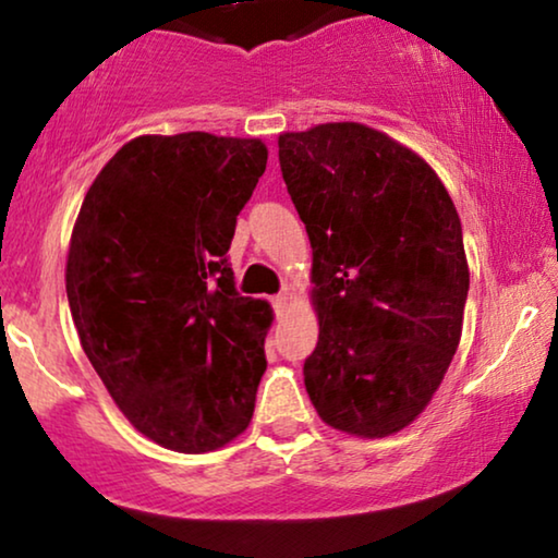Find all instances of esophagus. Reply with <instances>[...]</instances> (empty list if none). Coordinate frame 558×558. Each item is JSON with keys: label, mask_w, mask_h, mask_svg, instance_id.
Returning a JSON list of instances; mask_svg holds the SVG:
<instances>
[{"label": "esophagus", "mask_w": 558, "mask_h": 558, "mask_svg": "<svg viewBox=\"0 0 558 558\" xmlns=\"http://www.w3.org/2000/svg\"><path fill=\"white\" fill-rule=\"evenodd\" d=\"M287 302H289V294H287V292H281V294L274 296V307H277V312L284 310Z\"/></svg>", "instance_id": "esophagus-1"}]
</instances>
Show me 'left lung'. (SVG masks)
Here are the masks:
<instances>
[{
	"instance_id": "8db88e82",
	"label": "left lung",
	"mask_w": 558,
	"mask_h": 558,
	"mask_svg": "<svg viewBox=\"0 0 558 558\" xmlns=\"http://www.w3.org/2000/svg\"><path fill=\"white\" fill-rule=\"evenodd\" d=\"M279 165L312 243L310 401L353 437L401 432L462 338L470 269L452 197L416 151L355 121L279 134Z\"/></svg>"
}]
</instances>
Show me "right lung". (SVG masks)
Returning <instances> with one entry per match:
<instances>
[{"label": "right lung", "instance_id": "right-lung-1", "mask_svg": "<svg viewBox=\"0 0 558 558\" xmlns=\"http://www.w3.org/2000/svg\"><path fill=\"white\" fill-rule=\"evenodd\" d=\"M266 157L262 140L136 136L75 218L65 292L83 353L134 429L172 452L226 447L254 416L274 312L235 292L226 254Z\"/></svg>", "mask_w": 558, "mask_h": 558}]
</instances>
